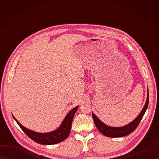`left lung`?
<instances>
[{
	"mask_svg": "<svg viewBox=\"0 0 159 159\" xmlns=\"http://www.w3.org/2000/svg\"><path fill=\"white\" fill-rule=\"evenodd\" d=\"M148 102H149V92H148V89L147 100L142 110H141L140 113L138 115L135 119L133 120L129 124L125 125L124 126L113 127V126H108V125L103 123L102 121H101L99 118L92 112V117L93 119V121L94 123H95L96 126L97 127L98 129V130L101 133L103 134L104 135H105L107 137L116 138V137H121L126 136L128 134L133 133V132L135 130L137 127L138 126V125H139L141 119H142L143 115L145 114V113H146V111L148 109Z\"/></svg>",
	"mask_w": 159,
	"mask_h": 159,
	"instance_id": "1",
	"label": "left lung"
}]
</instances>
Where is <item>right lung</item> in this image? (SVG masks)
Segmentation results:
<instances>
[{"instance_id":"1","label":"right lung","mask_w":159,"mask_h":159,"mask_svg":"<svg viewBox=\"0 0 159 159\" xmlns=\"http://www.w3.org/2000/svg\"><path fill=\"white\" fill-rule=\"evenodd\" d=\"M79 108V106H76L71 110L70 112L66 115V116L64 118L62 123L61 124L59 128H57L56 130L48 132V133H38L34 130H30L29 128L25 127L17 120L15 117L13 116V119L21 128L26 135L29 138H31L32 140L35 141L36 143L42 144V145H53L61 142V141L66 139L67 137L69 136L71 126H72V122L74 114L76 112V111Z\"/></svg>"}]
</instances>
